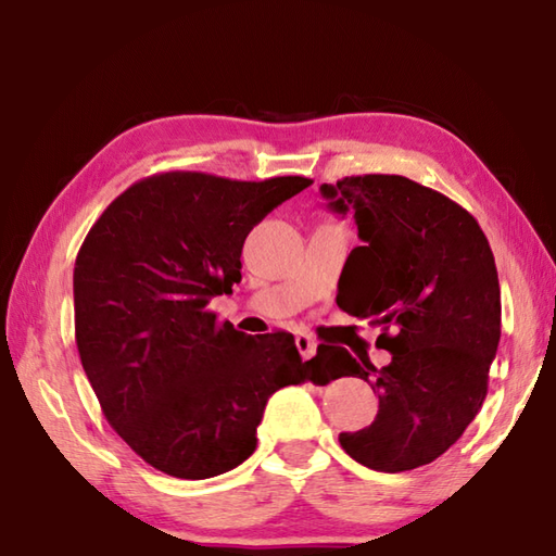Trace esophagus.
<instances>
[{
	"label": "esophagus",
	"mask_w": 556,
	"mask_h": 556,
	"mask_svg": "<svg viewBox=\"0 0 556 556\" xmlns=\"http://www.w3.org/2000/svg\"><path fill=\"white\" fill-rule=\"evenodd\" d=\"M296 350L303 358H311V356H315V350H318V342H315L311 334L299 332L296 334Z\"/></svg>",
	"instance_id": "esophagus-1"
}]
</instances>
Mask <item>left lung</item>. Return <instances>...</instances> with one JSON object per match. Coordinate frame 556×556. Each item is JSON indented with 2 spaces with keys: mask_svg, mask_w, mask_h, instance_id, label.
I'll return each mask as SVG.
<instances>
[{
  "mask_svg": "<svg viewBox=\"0 0 556 556\" xmlns=\"http://www.w3.org/2000/svg\"><path fill=\"white\" fill-rule=\"evenodd\" d=\"M320 194L330 212L354 214L362 238L337 306L380 325L376 344L393 354L376 368L340 346L332 378H364L378 393L371 427L340 433V443L371 470H415L463 437L486 397L502 337L492 248L470 212L409 178L352 176L320 185ZM325 352L320 344L313 362Z\"/></svg>",
  "mask_w": 556,
  "mask_h": 556,
  "instance_id": "1",
  "label": "left lung"
}]
</instances>
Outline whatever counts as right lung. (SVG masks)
<instances>
[{
  "mask_svg": "<svg viewBox=\"0 0 556 556\" xmlns=\"http://www.w3.org/2000/svg\"><path fill=\"white\" fill-rule=\"evenodd\" d=\"M161 173L108 204L76 255V350L108 424L141 460L180 480L233 470L267 400L313 380L289 332L248 337L206 303L241 281L245 236L306 190Z\"/></svg>",
  "mask_w": 556,
  "mask_h": 556,
  "instance_id": "obj_1",
  "label": "right lung"
}]
</instances>
